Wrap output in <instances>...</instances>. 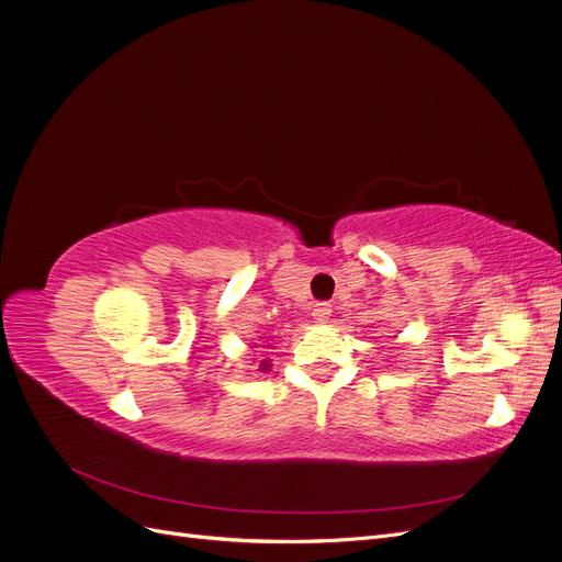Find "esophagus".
Here are the masks:
<instances>
[{
  "mask_svg": "<svg viewBox=\"0 0 562 562\" xmlns=\"http://www.w3.org/2000/svg\"><path fill=\"white\" fill-rule=\"evenodd\" d=\"M330 314H333V307H330V304L328 302H316L314 304V310H312V316L316 318V321H328L330 318Z\"/></svg>",
  "mask_w": 562,
  "mask_h": 562,
  "instance_id": "1",
  "label": "esophagus"
}]
</instances>
